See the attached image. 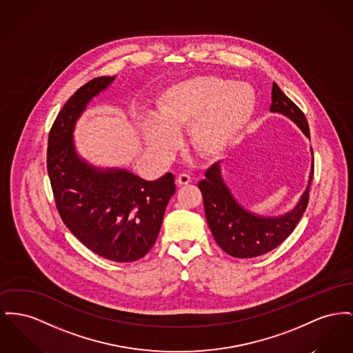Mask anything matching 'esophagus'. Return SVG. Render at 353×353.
Listing matches in <instances>:
<instances>
[{
    "label": "esophagus",
    "mask_w": 353,
    "mask_h": 353,
    "mask_svg": "<svg viewBox=\"0 0 353 353\" xmlns=\"http://www.w3.org/2000/svg\"><path fill=\"white\" fill-rule=\"evenodd\" d=\"M176 183H177V185H187L190 183V176L187 174V173H180L179 176H177V179H176Z\"/></svg>",
    "instance_id": "34e87169"
}]
</instances>
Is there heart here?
Segmentation results:
<instances>
[{
  "instance_id": "1",
  "label": "heart",
  "mask_w": 353,
  "mask_h": 353,
  "mask_svg": "<svg viewBox=\"0 0 353 353\" xmlns=\"http://www.w3.org/2000/svg\"><path fill=\"white\" fill-rule=\"evenodd\" d=\"M256 94L245 83L216 76H194L164 88L156 100V116L144 114L140 129L148 146L169 156L177 134L188 129L189 145L204 159L223 156L248 124Z\"/></svg>"
}]
</instances>
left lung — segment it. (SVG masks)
Wrapping results in <instances>:
<instances>
[{"mask_svg":"<svg viewBox=\"0 0 353 353\" xmlns=\"http://www.w3.org/2000/svg\"><path fill=\"white\" fill-rule=\"evenodd\" d=\"M272 113H280L297 125L310 139V126L300 108L290 100L277 83L272 86ZM312 156L313 150L311 148ZM313 163L308 185L290 212L280 216H260L243 207L232 194L221 174V161L214 163L199 183L204 199L208 225L220 248L237 259H252L279 247L300 221L308 205Z\"/></svg>","mask_w":353,"mask_h":353,"instance_id":"8db88e82","label":"left lung"}]
</instances>
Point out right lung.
Returning a JSON list of instances; mask_svg holds the SVG:
<instances>
[{
    "mask_svg": "<svg viewBox=\"0 0 353 353\" xmlns=\"http://www.w3.org/2000/svg\"><path fill=\"white\" fill-rule=\"evenodd\" d=\"M114 79H93L66 101L49 133L46 163L63 224L96 254L129 263L153 247L176 185L172 173L148 181L128 169L92 165L77 153L76 123Z\"/></svg>",
    "mask_w": 353,
    "mask_h": 353,
    "instance_id": "right-lung-1",
    "label": "right lung"
}]
</instances>
